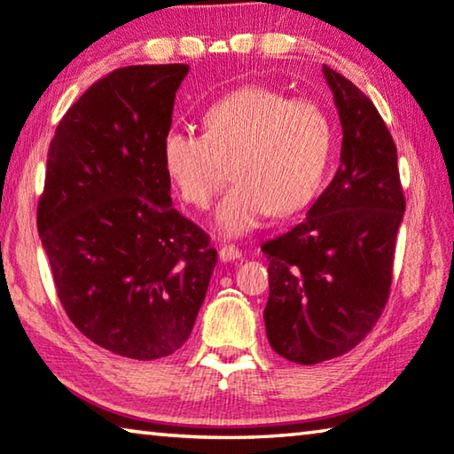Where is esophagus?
I'll list each match as a JSON object with an SVG mask.
<instances>
[{"mask_svg": "<svg viewBox=\"0 0 454 454\" xmlns=\"http://www.w3.org/2000/svg\"><path fill=\"white\" fill-rule=\"evenodd\" d=\"M240 256H242V250L239 247H234V244H224V247L220 248V261L222 262L239 261Z\"/></svg>", "mask_w": 454, "mask_h": 454, "instance_id": "34e87169", "label": "esophagus"}]
</instances>
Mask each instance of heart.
Segmentation results:
<instances>
[{
  "label": "heart",
  "mask_w": 454,
  "mask_h": 454,
  "mask_svg": "<svg viewBox=\"0 0 454 454\" xmlns=\"http://www.w3.org/2000/svg\"><path fill=\"white\" fill-rule=\"evenodd\" d=\"M201 127V135L165 133L161 161L179 196L198 210L224 188L230 165L236 184L215 210L222 234H244L270 212L294 214L317 196L333 143L317 103L244 86L207 106Z\"/></svg>",
  "instance_id": "obj_1"
}]
</instances>
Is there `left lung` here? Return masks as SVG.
I'll return each instance as SVG.
<instances>
[{
	"mask_svg": "<svg viewBox=\"0 0 454 454\" xmlns=\"http://www.w3.org/2000/svg\"><path fill=\"white\" fill-rule=\"evenodd\" d=\"M323 74L341 121L340 169L301 224L262 244L266 337L278 356L303 365L348 354L376 325L406 210L384 119L340 72L323 67Z\"/></svg>",
	"mask_w": 454,
	"mask_h": 454,
	"instance_id": "8db88e82",
	"label": "left lung"
}]
</instances>
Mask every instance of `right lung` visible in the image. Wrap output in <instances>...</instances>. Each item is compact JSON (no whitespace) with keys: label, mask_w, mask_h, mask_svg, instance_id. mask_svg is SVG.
<instances>
[{"label":"right lung","mask_w":454,"mask_h":454,"mask_svg":"<svg viewBox=\"0 0 454 454\" xmlns=\"http://www.w3.org/2000/svg\"><path fill=\"white\" fill-rule=\"evenodd\" d=\"M188 64L113 70L50 141L38 234L56 293L82 335L157 359L188 341L218 261L210 236L171 206L161 161Z\"/></svg>","instance_id":"obj_1"}]
</instances>
